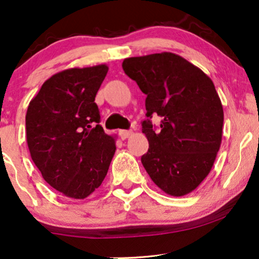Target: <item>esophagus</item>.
Here are the masks:
<instances>
[{"label": "esophagus", "mask_w": 259, "mask_h": 259, "mask_svg": "<svg viewBox=\"0 0 259 259\" xmlns=\"http://www.w3.org/2000/svg\"><path fill=\"white\" fill-rule=\"evenodd\" d=\"M119 136H120V138H121L122 140H125V139H127V138H130L131 136H132V131L121 130V131H119Z\"/></svg>", "instance_id": "1"}]
</instances>
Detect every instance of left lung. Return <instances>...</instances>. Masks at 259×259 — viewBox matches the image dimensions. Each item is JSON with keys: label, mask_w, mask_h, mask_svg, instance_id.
Segmentation results:
<instances>
[{"label": "left lung", "mask_w": 259, "mask_h": 259, "mask_svg": "<svg viewBox=\"0 0 259 259\" xmlns=\"http://www.w3.org/2000/svg\"><path fill=\"white\" fill-rule=\"evenodd\" d=\"M122 68L146 94L145 169L165 193L182 197L210 173L222 144V101L212 80L182 56L164 52L125 59ZM153 114L162 118L155 130Z\"/></svg>", "instance_id": "obj_1"}]
</instances>
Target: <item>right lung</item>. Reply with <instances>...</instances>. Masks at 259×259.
Listing matches in <instances>:
<instances>
[{
    "label": "right lung",
    "instance_id": "1",
    "mask_svg": "<svg viewBox=\"0 0 259 259\" xmlns=\"http://www.w3.org/2000/svg\"><path fill=\"white\" fill-rule=\"evenodd\" d=\"M108 67L56 73L31 99L26 114L30 157L44 179L63 196L84 199L104 182L115 140L100 126L95 95Z\"/></svg>",
    "mask_w": 259,
    "mask_h": 259
}]
</instances>
